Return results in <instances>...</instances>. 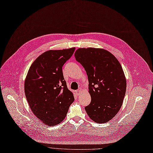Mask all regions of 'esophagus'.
I'll return each instance as SVG.
<instances>
[{"mask_svg": "<svg viewBox=\"0 0 153 153\" xmlns=\"http://www.w3.org/2000/svg\"><path fill=\"white\" fill-rule=\"evenodd\" d=\"M81 88H79L77 91H76V94L78 96H79L81 94Z\"/></svg>", "mask_w": 153, "mask_h": 153, "instance_id": "esophagus-1", "label": "esophagus"}]
</instances>
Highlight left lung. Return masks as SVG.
Here are the masks:
<instances>
[{"label": "left lung", "mask_w": 153, "mask_h": 153, "mask_svg": "<svg viewBox=\"0 0 153 153\" xmlns=\"http://www.w3.org/2000/svg\"><path fill=\"white\" fill-rule=\"evenodd\" d=\"M75 57L88 78L91 102L85 107L87 114L97 123L109 121L120 110L126 91V79L120 62L101 48H78Z\"/></svg>", "instance_id": "1"}]
</instances>
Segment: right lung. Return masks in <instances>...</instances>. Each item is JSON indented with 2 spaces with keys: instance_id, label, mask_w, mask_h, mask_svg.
I'll return each instance as SVG.
<instances>
[{
  "instance_id": "1",
  "label": "right lung",
  "mask_w": 153,
  "mask_h": 153,
  "mask_svg": "<svg viewBox=\"0 0 153 153\" xmlns=\"http://www.w3.org/2000/svg\"><path fill=\"white\" fill-rule=\"evenodd\" d=\"M75 50L47 51L34 61L27 72L25 92L29 107L39 120L48 126L61 123L75 100L62 72V66Z\"/></svg>"
}]
</instances>
